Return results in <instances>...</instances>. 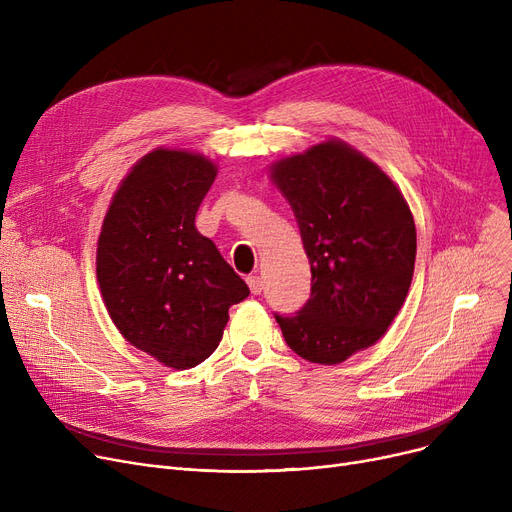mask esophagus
<instances>
[{"label":"esophagus","instance_id":"esophagus-1","mask_svg":"<svg viewBox=\"0 0 512 512\" xmlns=\"http://www.w3.org/2000/svg\"><path fill=\"white\" fill-rule=\"evenodd\" d=\"M247 284H249V288H251V292H253V294H261V290H263V282H261V278H259V276H249V278H247Z\"/></svg>","mask_w":512,"mask_h":512}]
</instances>
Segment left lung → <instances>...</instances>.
I'll return each mask as SVG.
<instances>
[{
    "label": "left lung",
    "mask_w": 512,
    "mask_h": 512,
    "mask_svg": "<svg viewBox=\"0 0 512 512\" xmlns=\"http://www.w3.org/2000/svg\"><path fill=\"white\" fill-rule=\"evenodd\" d=\"M272 178L311 263L309 301L274 317L294 353L342 363L378 342L407 299L417 253L411 209L373 161L340 141L278 161Z\"/></svg>",
    "instance_id": "left-lung-1"
}]
</instances>
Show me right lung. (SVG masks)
<instances>
[{
  "label": "right lung",
  "instance_id": "add662e5",
  "mask_svg": "<svg viewBox=\"0 0 512 512\" xmlns=\"http://www.w3.org/2000/svg\"><path fill=\"white\" fill-rule=\"evenodd\" d=\"M209 159L155 149L130 170L107 209L97 245V280L116 328L174 369L218 348L228 309L245 284L195 218L215 180Z\"/></svg>",
  "mask_w": 512,
  "mask_h": 512
}]
</instances>
